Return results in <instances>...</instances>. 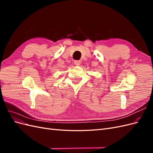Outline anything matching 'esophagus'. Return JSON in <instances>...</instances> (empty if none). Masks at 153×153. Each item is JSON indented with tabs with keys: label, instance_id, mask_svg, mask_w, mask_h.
I'll list each match as a JSON object with an SVG mask.
<instances>
[{
	"label": "esophagus",
	"instance_id": "1",
	"mask_svg": "<svg viewBox=\"0 0 153 153\" xmlns=\"http://www.w3.org/2000/svg\"><path fill=\"white\" fill-rule=\"evenodd\" d=\"M74 63H75V64L76 66H79L80 64V61H75Z\"/></svg>",
	"mask_w": 153,
	"mask_h": 153
}]
</instances>
